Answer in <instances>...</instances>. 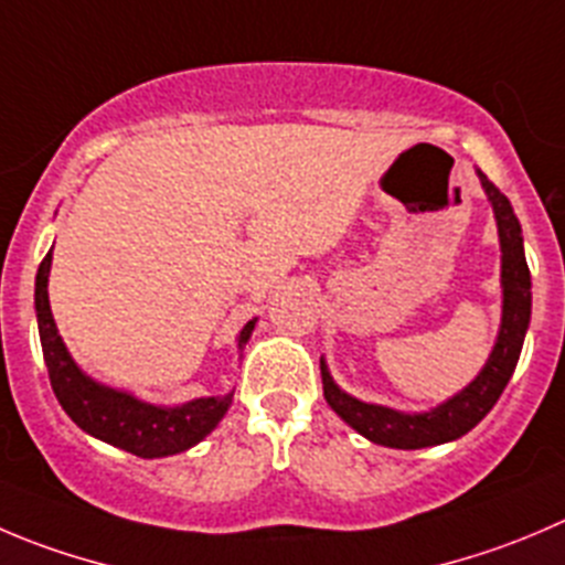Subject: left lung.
Wrapping results in <instances>:
<instances>
[{"instance_id": "left-lung-1", "label": "left lung", "mask_w": 565, "mask_h": 565, "mask_svg": "<svg viewBox=\"0 0 565 565\" xmlns=\"http://www.w3.org/2000/svg\"><path fill=\"white\" fill-rule=\"evenodd\" d=\"M480 185L486 191L488 202L493 207L499 233V252H502V319H499L497 341L486 366L480 369L475 380L458 394L444 399L429 411H396L388 405H374L358 396L347 394L341 385L332 380L327 360L321 358V383H324V399L354 433L369 438L372 444L391 449H424L449 444L475 429L488 416L497 399L502 396L504 385L513 377L515 363H519L524 335L533 313V282H530L527 257H524V238H521V224L515 218L513 205L502 191L477 169Z\"/></svg>"}]
</instances>
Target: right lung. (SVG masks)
<instances>
[{
	"mask_svg": "<svg viewBox=\"0 0 565 565\" xmlns=\"http://www.w3.org/2000/svg\"><path fill=\"white\" fill-rule=\"evenodd\" d=\"M50 268L52 249L46 252L35 274V319L52 391L68 418L83 433L138 458H169L205 440L233 405L235 388L224 396H199L182 405H154V402L138 399L130 391L94 380L77 366V360L72 358L57 332L50 308ZM255 324L257 319L246 321L244 330L235 338L238 354L249 343Z\"/></svg>",
	"mask_w": 565,
	"mask_h": 565,
	"instance_id": "1",
	"label": "right lung"
}]
</instances>
